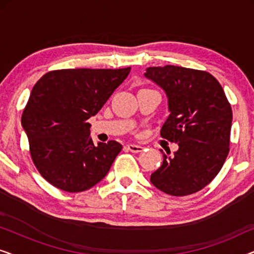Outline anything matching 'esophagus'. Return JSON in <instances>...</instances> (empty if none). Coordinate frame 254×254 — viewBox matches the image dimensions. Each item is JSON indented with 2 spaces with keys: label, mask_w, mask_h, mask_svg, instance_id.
Wrapping results in <instances>:
<instances>
[{
  "label": "esophagus",
  "mask_w": 254,
  "mask_h": 254,
  "mask_svg": "<svg viewBox=\"0 0 254 254\" xmlns=\"http://www.w3.org/2000/svg\"><path fill=\"white\" fill-rule=\"evenodd\" d=\"M127 149L129 151L134 152V154H138V152H141L142 150H143V147H141V145H137V144H128Z\"/></svg>",
  "instance_id": "34e87169"
}]
</instances>
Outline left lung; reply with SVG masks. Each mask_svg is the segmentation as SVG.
I'll return each instance as SVG.
<instances>
[{"label":"left lung","mask_w":254,"mask_h":254,"mask_svg":"<svg viewBox=\"0 0 254 254\" xmlns=\"http://www.w3.org/2000/svg\"><path fill=\"white\" fill-rule=\"evenodd\" d=\"M144 76L166 92L170 116L161 136L178 143L173 155L150 182L169 195H190L202 190L223 166L229 154L232 110L222 86L209 72L165 65L149 67Z\"/></svg>","instance_id":"obj_1"}]
</instances>
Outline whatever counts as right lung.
I'll use <instances>...</instances> for the list:
<instances>
[{
    "label": "right lung",
    "instance_id": "obj_1",
    "mask_svg": "<svg viewBox=\"0 0 254 254\" xmlns=\"http://www.w3.org/2000/svg\"><path fill=\"white\" fill-rule=\"evenodd\" d=\"M123 69H59L45 74L22 114L33 164L43 178L69 193L83 192L107 175L123 149L93 144L88 123L129 74Z\"/></svg>",
    "mask_w": 254,
    "mask_h": 254
}]
</instances>
